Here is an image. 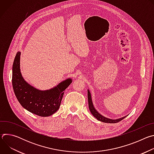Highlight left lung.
Segmentation results:
<instances>
[{
  "mask_svg": "<svg viewBox=\"0 0 154 154\" xmlns=\"http://www.w3.org/2000/svg\"><path fill=\"white\" fill-rule=\"evenodd\" d=\"M88 106H89V108L90 110L91 113V114L99 121L103 122H106V123H117L121 121H122L123 119H124L126 116L122 117L121 118L119 119H108L107 118H105V116H103L102 115H101L99 113H98V112L95 109V108L94 107V105L93 104V102H92V99H91V96L90 94V92L89 90H88Z\"/></svg>",
  "mask_w": 154,
  "mask_h": 154,
  "instance_id": "1",
  "label": "left lung"
}]
</instances>
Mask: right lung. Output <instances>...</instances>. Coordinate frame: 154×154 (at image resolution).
<instances>
[{"label":"right lung","mask_w":154,"mask_h":154,"mask_svg":"<svg viewBox=\"0 0 154 154\" xmlns=\"http://www.w3.org/2000/svg\"><path fill=\"white\" fill-rule=\"evenodd\" d=\"M20 55V52H17L12 68V85L17 99L25 109L35 115L42 117L51 116L59 109L64 91L72 80L68 79L49 90H38L27 83L22 76Z\"/></svg>","instance_id":"add662e5"}]
</instances>
